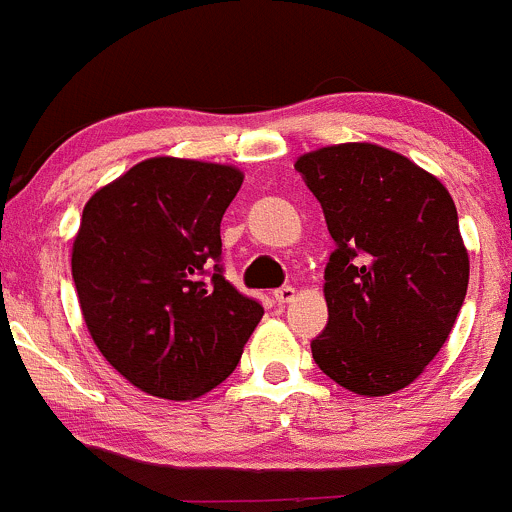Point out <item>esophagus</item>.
Masks as SVG:
<instances>
[{
	"label": "esophagus",
	"mask_w": 512,
	"mask_h": 512,
	"mask_svg": "<svg viewBox=\"0 0 512 512\" xmlns=\"http://www.w3.org/2000/svg\"><path fill=\"white\" fill-rule=\"evenodd\" d=\"M273 298H276V301L281 303V306H286V303H291L293 298H296V288H293V286L276 288V291H273Z\"/></svg>",
	"instance_id": "obj_1"
}]
</instances>
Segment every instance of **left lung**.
Segmentation results:
<instances>
[{
    "mask_svg": "<svg viewBox=\"0 0 512 512\" xmlns=\"http://www.w3.org/2000/svg\"><path fill=\"white\" fill-rule=\"evenodd\" d=\"M296 171L321 201L336 244L313 361L358 396L411 386L448 341L468 291V251L448 189L366 141L298 156Z\"/></svg>",
    "mask_w": 512,
    "mask_h": 512,
    "instance_id": "1",
    "label": "left lung"
}]
</instances>
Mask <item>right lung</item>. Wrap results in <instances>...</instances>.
Instances as JSON below:
<instances>
[{
    "label": "right lung",
    "instance_id": "add662e5",
    "mask_svg": "<svg viewBox=\"0 0 512 512\" xmlns=\"http://www.w3.org/2000/svg\"><path fill=\"white\" fill-rule=\"evenodd\" d=\"M244 174L154 156L84 206L72 276L101 356L139 391L191 401L234 373L263 316L221 268V219Z\"/></svg>",
    "mask_w": 512,
    "mask_h": 512
}]
</instances>
